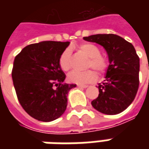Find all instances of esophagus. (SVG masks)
Returning a JSON list of instances; mask_svg holds the SVG:
<instances>
[{
	"label": "esophagus",
	"instance_id": "1",
	"mask_svg": "<svg viewBox=\"0 0 149 149\" xmlns=\"http://www.w3.org/2000/svg\"><path fill=\"white\" fill-rule=\"evenodd\" d=\"M77 87L81 88H85L88 87V85H84V84H77Z\"/></svg>",
	"mask_w": 149,
	"mask_h": 149
}]
</instances>
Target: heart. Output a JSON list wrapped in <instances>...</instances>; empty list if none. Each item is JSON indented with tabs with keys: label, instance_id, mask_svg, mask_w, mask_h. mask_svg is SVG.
Instances as JSON below:
<instances>
[{
	"label": "heart",
	"instance_id": "obj_1",
	"mask_svg": "<svg viewBox=\"0 0 149 149\" xmlns=\"http://www.w3.org/2000/svg\"><path fill=\"white\" fill-rule=\"evenodd\" d=\"M80 52L88 56L87 63L88 68H93L98 73H104L109 67L108 59L100 53V49L94 44L84 43L79 47ZM72 52L70 49H65L59 58V65L63 71H68L72 67ZM97 79L96 72L91 69L86 71L71 72L68 75V81L77 84H85L93 83Z\"/></svg>",
	"mask_w": 149,
	"mask_h": 149
}]
</instances>
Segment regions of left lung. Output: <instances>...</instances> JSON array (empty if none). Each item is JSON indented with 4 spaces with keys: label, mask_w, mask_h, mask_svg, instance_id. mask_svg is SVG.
<instances>
[{
    "label": "left lung",
    "mask_w": 149,
    "mask_h": 149,
    "mask_svg": "<svg viewBox=\"0 0 149 149\" xmlns=\"http://www.w3.org/2000/svg\"><path fill=\"white\" fill-rule=\"evenodd\" d=\"M84 40L103 46L109 60L105 80L98 84L99 95L92 105L104 114H118L134 100L139 88L140 58L134 46L115 34L92 35Z\"/></svg>",
    "instance_id": "left-lung-1"
}]
</instances>
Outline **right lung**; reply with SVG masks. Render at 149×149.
I'll list each match as a JSON object with an SVG mask.
<instances>
[{"label":"right lung","instance_id":"1","mask_svg":"<svg viewBox=\"0 0 149 149\" xmlns=\"http://www.w3.org/2000/svg\"><path fill=\"white\" fill-rule=\"evenodd\" d=\"M68 45V41L51 40L32 44L15 57L12 77L17 97L36 120L52 121L66 109L68 93L76 84L64 83L59 58Z\"/></svg>","mask_w":149,"mask_h":149}]
</instances>
